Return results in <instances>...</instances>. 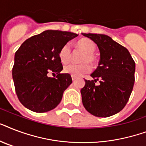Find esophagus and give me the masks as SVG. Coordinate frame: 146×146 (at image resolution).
<instances>
[{
    "instance_id": "1",
    "label": "esophagus",
    "mask_w": 146,
    "mask_h": 146,
    "mask_svg": "<svg viewBox=\"0 0 146 146\" xmlns=\"http://www.w3.org/2000/svg\"><path fill=\"white\" fill-rule=\"evenodd\" d=\"M76 80V78L75 76H72V80H73V82H75Z\"/></svg>"
}]
</instances>
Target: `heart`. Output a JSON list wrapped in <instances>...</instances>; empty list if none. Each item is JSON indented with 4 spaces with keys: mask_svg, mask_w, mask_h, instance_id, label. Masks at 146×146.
Listing matches in <instances>:
<instances>
[{
    "mask_svg": "<svg viewBox=\"0 0 146 146\" xmlns=\"http://www.w3.org/2000/svg\"><path fill=\"white\" fill-rule=\"evenodd\" d=\"M76 45L80 50L84 53L82 55L81 62L83 64H68L64 66V71L66 73L70 74L72 76H81L85 73H89L91 70V66L89 63L93 64L96 58L93 53L96 50V46L92 40L89 38H81L76 42ZM71 57V46L70 43H66L64 44L59 51V58L62 64H66L70 61ZM86 63H85L84 62Z\"/></svg>",
    "mask_w": 146,
    "mask_h": 146,
    "instance_id": "obj_1",
    "label": "heart"
}]
</instances>
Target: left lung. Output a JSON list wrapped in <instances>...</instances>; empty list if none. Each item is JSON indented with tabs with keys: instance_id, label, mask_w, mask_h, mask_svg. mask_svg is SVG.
Returning <instances> with one entry per match:
<instances>
[{
	"instance_id": "left-lung-1",
	"label": "left lung",
	"mask_w": 146,
	"mask_h": 146,
	"mask_svg": "<svg viewBox=\"0 0 146 146\" xmlns=\"http://www.w3.org/2000/svg\"><path fill=\"white\" fill-rule=\"evenodd\" d=\"M82 35L92 40L100 51L98 66L91 74L94 80H85V86L80 91L82 104L92 115L108 117L120 112L128 102L135 81L136 64L129 50L108 35Z\"/></svg>"
}]
</instances>
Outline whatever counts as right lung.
Returning a JSON list of instances; mask_svg holds the SVG:
<instances>
[{
	"instance_id": "right-lung-1",
	"label": "right lung",
	"mask_w": 146,
	"mask_h": 146,
	"mask_svg": "<svg viewBox=\"0 0 146 146\" xmlns=\"http://www.w3.org/2000/svg\"><path fill=\"white\" fill-rule=\"evenodd\" d=\"M77 36L70 32L45 30L26 39L15 53L13 80L17 97L26 108L44 113L59 104L72 83L70 74L60 73L63 66L59 51ZM50 72L57 76L49 78Z\"/></svg>"
}]
</instances>
